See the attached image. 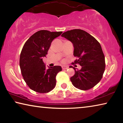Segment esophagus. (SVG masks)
<instances>
[{"instance_id": "1", "label": "esophagus", "mask_w": 123, "mask_h": 123, "mask_svg": "<svg viewBox=\"0 0 123 123\" xmlns=\"http://www.w3.org/2000/svg\"><path fill=\"white\" fill-rule=\"evenodd\" d=\"M62 69H67L68 68V67L67 66H62Z\"/></svg>"}]
</instances>
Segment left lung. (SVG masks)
Segmentation results:
<instances>
[{
	"label": "left lung",
	"instance_id": "8db88e82",
	"mask_svg": "<svg viewBox=\"0 0 123 123\" xmlns=\"http://www.w3.org/2000/svg\"><path fill=\"white\" fill-rule=\"evenodd\" d=\"M62 37L73 44L74 56L78 59L73 63H79L81 69L76 70L70 78L74 87L88 90L98 84L105 68V56L100 43L88 32L81 29H73L63 32Z\"/></svg>",
	"mask_w": 123,
	"mask_h": 123
}]
</instances>
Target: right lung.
Masks as SVG:
<instances>
[{
  "mask_svg": "<svg viewBox=\"0 0 123 123\" xmlns=\"http://www.w3.org/2000/svg\"><path fill=\"white\" fill-rule=\"evenodd\" d=\"M62 32L40 30L35 33L25 43L20 55L19 66L23 79L30 89L45 93L56 86V76L61 71V66L46 69L43 57L46 56L51 43Z\"/></svg>",
  "mask_w": 123,
  "mask_h": 123,
  "instance_id": "1",
  "label": "right lung"
}]
</instances>
